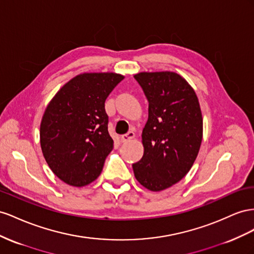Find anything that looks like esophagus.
Wrapping results in <instances>:
<instances>
[{"label":"esophagus","instance_id":"obj_1","mask_svg":"<svg viewBox=\"0 0 254 254\" xmlns=\"http://www.w3.org/2000/svg\"><path fill=\"white\" fill-rule=\"evenodd\" d=\"M134 137H135V133H134L133 131H131V132H128L127 134L122 135V136L120 137V140H121V142H127V141H128V140L133 139Z\"/></svg>","mask_w":254,"mask_h":254}]
</instances>
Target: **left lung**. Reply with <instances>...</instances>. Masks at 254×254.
Instances as JSON below:
<instances>
[{
    "label": "left lung",
    "mask_w": 254,
    "mask_h": 254,
    "mask_svg": "<svg viewBox=\"0 0 254 254\" xmlns=\"http://www.w3.org/2000/svg\"><path fill=\"white\" fill-rule=\"evenodd\" d=\"M149 102L142 129L143 155L133 164L136 180L151 191L180 182L199 153L203 119L192 87L176 72H140L134 75Z\"/></svg>",
    "instance_id": "1"
}]
</instances>
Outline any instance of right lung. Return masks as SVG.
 Here are the masks:
<instances>
[{
  "label": "right lung",
  "mask_w": 254,
  "mask_h": 254,
  "mask_svg": "<svg viewBox=\"0 0 254 254\" xmlns=\"http://www.w3.org/2000/svg\"><path fill=\"white\" fill-rule=\"evenodd\" d=\"M123 78L114 72L78 74L50 101L40 123V146L63 182L83 187L100 176L114 148L105 100Z\"/></svg>",
  "instance_id": "add662e5"
}]
</instances>
